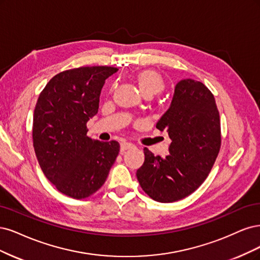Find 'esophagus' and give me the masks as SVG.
<instances>
[{
	"label": "esophagus",
	"instance_id": "obj_1",
	"mask_svg": "<svg viewBox=\"0 0 260 260\" xmlns=\"http://www.w3.org/2000/svg\"><path fill=\"white\" fill-rule=\"evenodd\" d=\"M133 148H136L135 145L131 144V142H122L121 144V151H125V150H129Z\"/></svg>",
	"mask_w": 260,
	"mask_h": 260
}]
</instances>
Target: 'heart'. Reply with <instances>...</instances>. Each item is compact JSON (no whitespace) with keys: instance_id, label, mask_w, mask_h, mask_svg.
<instances>
[{"instance_id":"heart-1","label":"heart","mask_w":260,"mask_h":260,"mask_svg":"<svg viewBox=\"0 0 260 260\" xmlns=\"http://www.w3.org/2000/svg\"><path fill=\"white\" fill-rule=\"evenodd\" d=\"M133 78L145 97H152L160 94L165 88L163 75L153 69H142L134 74Z\"/></svg>"}]
</instances>
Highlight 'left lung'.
<instances>
[{"mask_svg":"<svg viewBox=\"0 0 260 260\" xmlns=\"http://www.w3.org/2000/svg\"><path fill=\"white\" fill-rule=\"evenodd\" d=\"M156 128L169 133L170 154L162 158L145 148V162L136 176L152 200L172 203L202 185L219 153L220 119L213 93L202 82L179 81L172 105Z\"/></svg>","mask_w":260,"mask_h":260,"instance_id":"1","label":"left lung"}]
</instances>
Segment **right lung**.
I'll use <instances>...</instances> for the list:
<instances>
[{"instance_id": "right-lung-1", "label": "right lung", "mask_w": 260, "mask_h": 260, "mask_svg": "<svg viewBox=\"0 0 260 260\" xmlns=\"http://www.w3.org/2000/svg\"><path fill=\"white\" fill-rule=\"evenodd\" d=\"M108 66L80 67L53 77L33 113L32 140L45 177L61 193L86 199L105 183L120 144L87 136L86 123L99 107L105 81L118 71Z\"/></svg>"}]
</instances>
